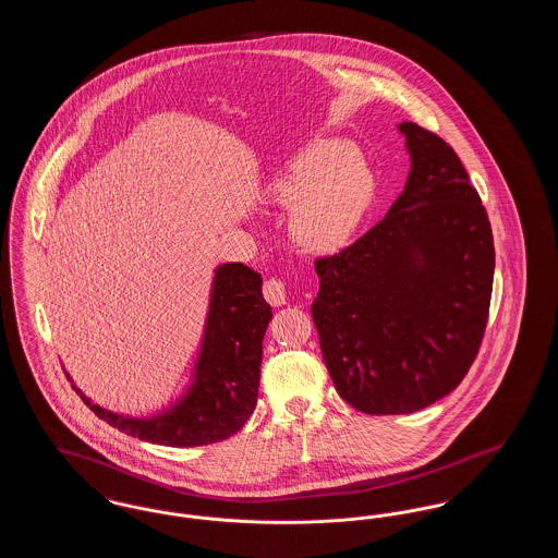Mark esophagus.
<instances>
[{"label":"esophagus","instance_id":"34e87169","mask_svg":"<svg viewBox=\"0 0 558 558\" xmlns=\"http://www.w3.org/2000/svg\"><path fill=\"white\" fill-rule=\"evenodd\" d=\"M264 296L267 303L274 307H280L287 303V291H284V282L280 278H267L264 282Z\"/></svg>","mask_w":558,"mask_h":558}]
</instances>
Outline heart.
Wrapping results in <instances>:
<instances>
[{
    "instance_id": "b5f03b06",
    "label": "heart",
    "mask_w": 558,
    "mask_h": 558,
    "mask_svg": "<svg viewBox=\"0 0 558 558\" xmlns=\"http://www.w3.org/2000/svg\"><path fill=\"white\" fill-rule=\"evenodd\" d=\"M372 192L371 171L332 140L301 148L267 186L271 203L292 209V242L312 255L345 246L371 207Z\"/></svg>"
}]
</instances>
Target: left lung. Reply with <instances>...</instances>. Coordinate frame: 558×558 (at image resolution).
I'll return each mask as SVG.
<instances>
[{
  "instance_id": "1",
  "label": "left lung",
  "mask_w": 558,
  "mask_h": 558,
  "mask_svg": "<svg viewBox=\"0 0 558 558\" xmlns=\"http://www.w3.org/2000/svg\"><path fill=\"white\" fill-rule=\"evenodd\" d=\"M412 160L389 213L343 251L316 259L312 318L328 374L364 414H412L451 393L485 335L494 236L453 148L401 123Z\"/></svg>"
}]
</instances>
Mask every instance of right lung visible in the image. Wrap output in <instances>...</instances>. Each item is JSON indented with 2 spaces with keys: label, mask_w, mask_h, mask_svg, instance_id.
<instances>
[{
  "label": "right lung",
  "mask_w": 558,
  "mask_h": 558,
  "mask_svg": "<svg viewBox=\"0 0 558 558\" xmlns=\"http://www.w3.org/2000/svg\"><path fill=\"white\" fill-rule=\"evenodd\" d=\"M262 276L244 264L215 269L205 337L186 396L153 418L108 412L83 403L108 425L148 444L194 448L234 435L255 410L262 368V343L271 307L262 292Z\"/></svg>",
  "instance_id": "obj_1"
}]
</instances>
